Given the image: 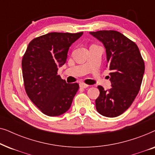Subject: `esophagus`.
Instances as JSON below:
<instances>
[{"instance_id":"obj_1","label":"esophagus","mask_w":155,"mask_h":155,"mask_svg":"<svg viewBox=\"0 0 155 155\" xmlns=\"http://www.w3.org/2000/svg\"><path fill=\"white\" fill-rule=\"evenodd\" d=\"M88 86H89V85H87V84H84V83H80V87L83 88V89H85V88H87V87H88Z\"/></svg>"}]
</instances>
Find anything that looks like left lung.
Segmentation results:
<instances>
[{
    "label": "left lung",
    "instance_id": "obj_1",
    "mask_svg": "<svg viewBox=\"0 0 155 155\" xmlns=\"http://www.w3.org/2000/svg\"><path fill=\"white\" fill-rule=\"evenodd\" d=\"M104 46L111 88L100 92L96 109L101 115L120 116L132 104L138 94L145 73V63L137 46L121 33L114 30L90 32Z\"/></svg>",
    "mask_w": 155,
    "mask_h": 155
}]
</instances>
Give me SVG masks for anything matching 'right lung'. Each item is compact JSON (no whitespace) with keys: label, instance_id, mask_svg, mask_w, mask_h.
I'll use <instances>...</instances> for the list:
<instances>
[{"label":"right lung","instance_id":"add662e5","mask_svg":"<svg viewBox=\"0 0 155 155\" xmlns=\"http://www.w3.org/2000/svg\"><path fill=\"white\" fill-rule=\"evenodd\" d=\"M82 34L51 32L31 40L27 46L22 61L25 91L45 115L65 113L79 89L78 83H67L57 72L66 62L70 46Z\"/></svg>","mask_w":155,"mask_h":155}]
</instances>
